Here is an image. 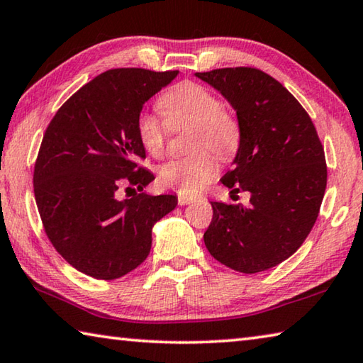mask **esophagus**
<instances>
[{"label": "esophagus", "mask_w": 363, "mask_h": 363, "mask_svg": "<svg viewBox=\"0 0 363 363\" xmlns=\"http://www.w3.org/2000/svg\"><path fill=\"white\" fill-rule=\"evenodd\" d=\"M195 199H192V196H186V195H177V203H179L181 206L184 205H190L194 203Z\"/></svg>", "instance_id": "34e87169"}]
</instances>
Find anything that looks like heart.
<instances>
[{
    "instance_id": "1",
    "label": "heart",
    "mask_w": 363,
    "mask_h": 363,
    "mask_svg": "<svg viewBox=\"0 0 363 363\" xmlns=\"http://www.w3.org/2000/svg\"><path fill=\"white\" fill-rule=\"evenodd\" d=\"M164 121L143 112L136 120V133L143 149L153 158H162L167 150L168 133L190 128L187 147L190 155L173 160L158 171V182L181 195H196L218 173L217 153L220 160L235 155L242 140L237 116L223 107L219 97L206 86L182 82L158 99Z\"/></svg>"
}]
</instances>
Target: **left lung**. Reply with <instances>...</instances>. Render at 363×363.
Segmentation results:
<instances>
[{
	"mask_svg": "<svg viewBox=\"0 0 363 363\" xmlns=\"http://www.w3.org/2000/svg\"><path fill=\"white\" fill-rule=\"evenodd\" d=\"M237 112L242 140L220 182L250 205L211 201L205 245L214 259L256 274L288 259L314 227L327 189V163L315 126L277 79L253 67L195 73Z\"/></svg>",
	"mask_w": 363,
	"mask_h": 363,
	"instance_id": "obj_1",
	"label": "left lung"
}]
</instances>
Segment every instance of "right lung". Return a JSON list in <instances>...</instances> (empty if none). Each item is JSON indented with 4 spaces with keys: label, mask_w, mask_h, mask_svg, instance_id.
I'll use <instances>...</instances> for the list:
<instances>
[{
    "label": "right lung",
    "mask_w": 363,
    "mask_h": 363,
    "mask_svg": "<svg viewBox=\"0 0 363 363\" xmlns=\"http://www.w3.org/2000/svg\"><path fill=\"white\" fill-rule=\"evenodd\" d=\"M177 70L112 69L82 86L46 128L33 192L45 232L64 259L89 277L113 280L145 261L152 227L177 205L145 195L155 179L136 133L144 104ZM133 191L120 199L121 190Z\"/></svg>",
    "instance_id": "right-lung-1"
}]
</instances>
